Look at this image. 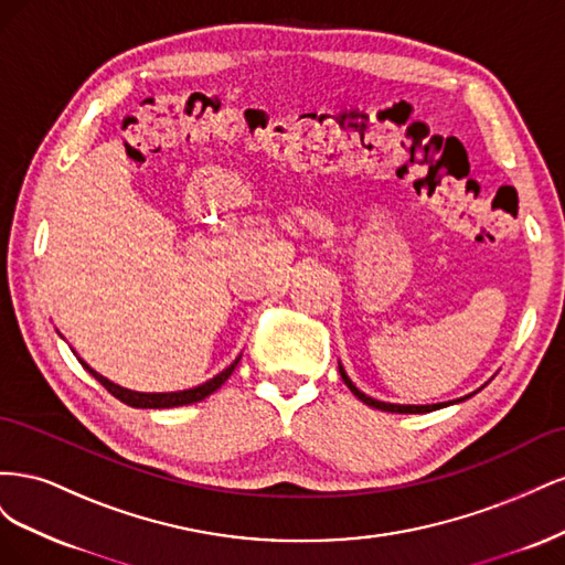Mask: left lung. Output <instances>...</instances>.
Instances as JSON below:
<instances>
[{
    "label": "left lung",
    "mask_w": 565,
    "mask_h": 565,
    "mask_svg": "<svg viewBox=\"0 0 565 565\" xmlns=\"http://www.w3.org/2000/svg\"><path fill=\"white\" fill-rule=\"evenodd\" d=\"M339 372H341V380H344V384L351 388V393L353 396H358L361 398L365 405H370V407H377V409H384V413H431V409H438V407H443V403H436V405H393V403H382V401H374V398H370V396H365L363 391H358L355 386H353V382L347 377V372L339 367ZM469 398V396H467Z\"/></svg>",
    "instance_id": "left-lung-1"
}]
</instances>
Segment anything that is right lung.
<instances>
[{"mask_svg":"<svg viewBox=\"0 0 565 565\" xmlns=\"http://www.w3.org/2000/svg\"><path fill=\"white\" fill-rule=\"evenodd\" d=\"M237 363H241V358H237V361H235L233 365H228L224 372L216 374L214 380L204 382L202 386L188 388V391H177V393H139V391H129V388H122V386H117V384L108 382V380L104 377V374L94 372L87 363H82V365L87 367L92 377H94L96 382H100V386H106V391L113 393V396H115L117 401H122V403H127V405H131V407H179V405L198 403V401H202V398H207L210 393H214L221 384H224V382L231 377Z\"/></svg>","mask_w":565,"mask_h":565,"instance_id":"obj_1","label":"right lung"}]
</instances>
